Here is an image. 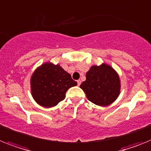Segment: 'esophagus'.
Instances as JSON below:
<instances>
[{"label": "esophagus", "instance_id": "obj_1", "mask_svg": "<svg viewBox=\"0 0 151 151\" xmlns=\"http://www.w3.org/2000/svg\"><path fill=\"white\" fill-rule=\"evenodd\" d=\"M77 84H78V86H80V85H81V80H78V81H77Z\"/></svg>", "mask_w": 151, "mask_h": 151}]
</instances>
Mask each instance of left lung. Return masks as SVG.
Instances as JSON below:
<instances>
[{
  "instance_id": "8db88e82",
  "label": "left lung",
  "mask_w": 151,
  "mask_h": 151,
  "mask_svg": "<svg viewBox=\"0 0 151 151\" xmlns=\"http://www.w3.org/2000/svg\"><path fill=\"white\" fill-rule=\"evenodd\" d=\"M80 87L90 102L99 106H107L119 97L121 81L112 67L103 63L90 67L86 74V81Z\"/></svg>"
}]
</instances>
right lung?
Instances as JSON below:
<instances>
[{
  "instance_id": "add662e5",
  "label": "right lung",
  "mask_w": 151,
  "mask_h": 151,
  "mask_svg": "<svg viewBox=\"0 0 151 151\" xmlns=\"http://www.w3.org/2000/svg\"><path fill=\"white\" fill-rule=\"evenodd\" d=\"M77 85L59 65L48 61L38 67L30 78V89L32 98L42 107L51 108L57 106L65 98L68 90Z\"/></svg>"
}]
</instances>
